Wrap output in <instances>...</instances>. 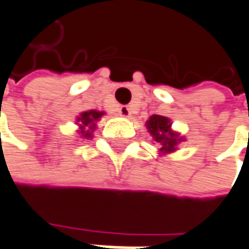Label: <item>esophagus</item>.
Listing matches in <instances>:
<instances>
[{
    "label": "esophagus",
    "instance_id": "34e87169",
    "mask_svg": "<svg viewBox=\"0 0 249 249\" xmlns=\"http://www.w3.org/2000/svg\"><path fill=\"white\" fill-rule=\"evenodd\" d=\"M118 112H120V115L124 117V118H129V117H131V108H129L128 106H121Z\"/></svg>",
    "mask_w": 249,
    "mask_h": 249
}]
</instances>
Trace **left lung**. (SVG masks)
I'll use <instances>...</instances> for the list:
<instances>
[{"label": "left lung", "mask_w": 249, "mask_h": 249, "mask_svg": "<svg viewBox=\"0 0 249 249\" xmlns=\"http://www.w3.org/2000/svg\"><path fill=\"white\" fill-rule=\"evenodd\" d=\"M170 126H172L170 120L162 115H152L146 121L148 132L158 143H160V149H159L160 154H170L176 151L178 143L183 141L178 132L172 131Z\"/></svg>", "instance_id": "left-lung-1"}]
</instances>
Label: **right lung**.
Instances as JSON below:
<instances>
[{"mask_svg":"<svg viewBox=\"0 0 249 249\" xmlns=\"http://www.w3.org/2000/svg\"><path fill=\"white\" fill-rule=\"evenodd\" d=\"M103 115H104L103 111L90 110L81 112L80 115L77 117V124L80 126L79 134L81 135V138H93V132H94L95 129V124H97V121H98Z\"/></svg>","mask_w":249,"mask_h":249,"instance_id":"add662e5","label":"right lung"}]
</instances>
